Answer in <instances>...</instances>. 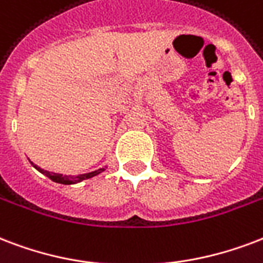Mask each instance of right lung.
Wrapping results in <instances>:
<instances>
[{
    "label": "right lung",
    "instance_id": "obj_1",
    "mask_svg": "<svg viewBox=\"0 0 263 263\" xmlns=\"http://www.w3.org/2000/svg\"><path fill=\"white\" fill-rule=\"evenodd\" d=\"M33 164V163H31ZM33 167L35 170L44 174L45 176H48L49 179L56 182V183H62V185H74V183H78V182H81V180H85V179H89V178H93V176L99 175L100 172H103L106 170L105 168H99V170H96V171H92V172H88V174H81V175H70V176H63L62 174H55V172H49V171H45L43 168L37 167V165H34Z\"/></svg>",
    "mask_w": 263,
    "mask_h": 263
}]
</instances>
